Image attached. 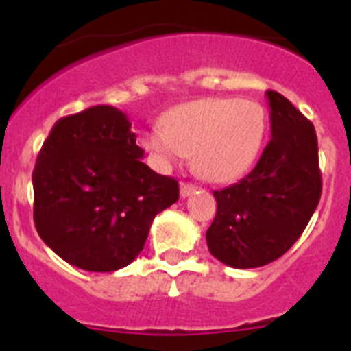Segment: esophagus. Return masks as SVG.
<instances>
[{
  "instance_id": "1",
  "label": "esophagus",
  "mask_w": 351,
  "mask_h": 351,
  "mask_svg": "<svg viewBox=\"0 0 351 351\" xmlns=\"http://www.w3.org/2000/svg\"><path fill=\"white\" fill-rule=\"evenodd\" d=\"M197 191H198V186L190 184V182H182L181 184V197L182 198L190 197V195L197 193Z\"/></svg>"
}]
</instances>
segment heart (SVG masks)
<instances>
[{
    "label": "heart",
    "mask_w": 351,
    "mask_h": 351,
    "mask_svg": "<svg viewBox=\"0 0 351 351\" xmlns=\"http://www.w3.org/2000/svg\"><path fill=\"white\" fill-rule=\"evenodd\" d=\"M265 128V112L256 101L202 98L169 110L161 128L149 130L142 144L161 169H172L191 156L198 176L232 182L256 161Z\"/></svg>",
    "instance_id": "heart-1"
}]
</instances>
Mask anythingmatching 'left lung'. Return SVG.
<instances>
[{
	"label": "left lung",
	"mask_w": 351,
	"mask_h": 351,
	"mask_svg": "<svg viewBox=\"0 0 351 351\" xmlns=\"http://www.w3.org/2000/svg\"><path fill=\"white\" fill-rule=\"evenodd\" d=\"M265 95L272 138L246 178L214 191L218 210L206 232L210 255L235 269L262 267L283 256L322 195L315 126L283 95Z\"/></svg>",
	"instance_id": "1"
}]
</instances>
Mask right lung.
<instances>
[{"label": "right lung", "mask_w": 351, "mask_h": 351, "mask_svg": "<svg viewBox=\"0 0 351 351\" xmlns=\"http://www.w3.org/2000/svg\"><path fill=\"white\" fill-rule=\"evenodd\" d=\"M126 114L96 105L61 117L33 170V218L64 262L91 272L126 267L144 250L154 216L179 200L176 179L142 163Z\"/></svg>", "instance_id": "1"}]
</instances>
